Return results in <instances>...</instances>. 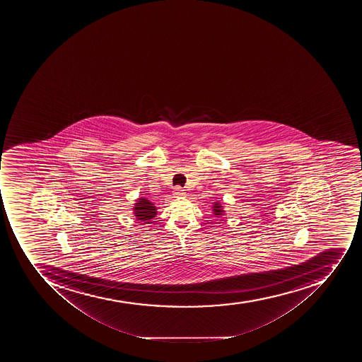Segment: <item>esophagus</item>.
<instances>
[{"label": "esophagus", "instance_id": "obj_1", "mask_svg": "<svg viewBox=\"0 0 362 362\" xmlns=\"http://www.w3.org/2000/svg\"><path fill=\"white\" fill-rule=\"evenodd\" d=\"M185 194V190H183L182 188H180V187H177L175 190H174V194H175L177 197H182Z\"/></svg>", "mask_w": 362, "mask_h": 362}]
</instances>
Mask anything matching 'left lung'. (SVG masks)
Returning a JSON list of instances; mask_svg holds the SVG:
<instances>
[{
	"instance_id": "left-lung-1",
	"label": "left lung",
	"mask_w": 362,
	"mask_h": 362,
	"mask_svg": "<svg viewBox=\"0 0 362 362\" xmlns=\"http://www.w3.org/2000/svg\"><path fill=\"white\" fill-rule=\"evenodd\" d=\"M211 209L213 215H215V217H218V218L224 216L225 214H226V211H225L224 207H223L221 202H214L213 205H211Z\"/></svg>"
}]
</instances>
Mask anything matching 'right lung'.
Wrapping results in <instances>:
<instances>
[{
	"label": "right lung",
	"mask_w": 362,
	"mask_h": 362,
	"mask_svg": "<svg viewBox=\"0 0 362 362\" xmlns=\"http://www.w3.org/2000/svg\"><path fill=\"white\" fill-rule=\"evenodd\" d=\"M132 214L137 221L143 222L144 224H151V219L156 217L157 207L151 200L145 197H140L134 204Z\"/></svg>",
	"instance_id": "1"
}]
</instances>
